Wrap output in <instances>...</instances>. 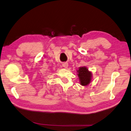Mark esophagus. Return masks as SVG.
<instances>
[{"label": "esophagus", "mask_w": 131, "mask_h": 131, "mask_svg": "<svg viewBox=\"0 0 131 131\" xmlns=\"http://www.w3.org/2000/svg\"><path fill=\"white\" fill-rule=\"evenodd\" d=\"M62 66H63V67H64L65 68H68V63H67V62L64 63H63V64H62Z\"/></svg>", "instance_id": "esophagus-1"}]
</instances>
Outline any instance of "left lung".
Masks as SVG:
<instances>
[{"label": "left lung", "mask_w": 131, "mask_h": 131, "mask_svg": "<svg viewBox=\"0 0 131 131\" xmlns=\"http://www.w3.org/2000/svg\"><path fill=\"white\" fill-rule=\"evenodd\" d=\"M77 73L80 85L84 86L89 85L92 81V73L85 66L79 67L77 70Z\"/></svg>", "instance_id": "obj_1"}]
</instances>
